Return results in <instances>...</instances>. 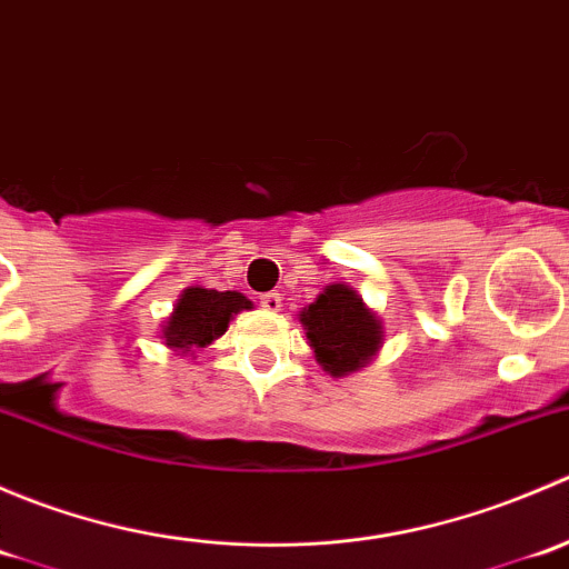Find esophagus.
<instances>
[{
  "label": "esophagus",
  "mask_w": 569,
  "mask_h": 569,
  "mask_svg": "<svg viewBox=\"0 0 569 569\" xmlns=\"http://www.w3.org/2000/svg\"><path fill=\"white\" fill-rule=\"evenodd\" d=\"M261 306L267 308V311H280V306H283V300H280L278 291H267V295H261Z\"/></svg>",
  "instance_id": "34e87169"
}]
</instances>
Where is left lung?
I'll list each match as a JSON object with an SVG mask.
<instances>
[{
    "mask_svg": "<svg viewBox=\"0 0 569 569\" xmlns=\"http://www.w3.org/2000/svg\"><path fill=\"white\" fill-rule=\"evenodd\" d=\"M300 321L319 366L332 377L363 369L382 347V321L343 283L327 286L300 313Z\"/></svg>",
    "mask_w": 569,
    "mask_h": 569,
    "instance_id": "1",
    "label": "left lung"
}]
</instances>
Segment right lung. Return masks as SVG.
<instances>
[{"label": "right lung", "instance_id": "1", "mask_svg": "<svg viewBox=\"0 0 569 569\" xmlns=\"http://www.w3.org/2000/svg\"><path fill=\"white\" fill-rule=\"evenodd\" d=\"M252 302L239 291H217L189 286L178 297L173 313L162 325V338L173 352H194L209 347L228 330L233 313L248 311Z\"/></svg>", "mask_w": 569, "mask_h": 569}]
</instances>
